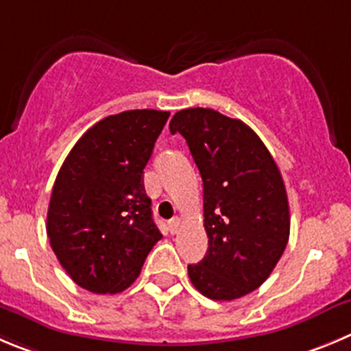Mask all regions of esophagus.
Segmentation results:
<instances>
[{
  "mask_svg": "<svg viewBox=\"0 0 351 351\" xmlns=\"http://www.w3.org/2000/svg\"><path fill=\"white\" fill-rule=\"evenodd\" d=\"M180 223H182V221H180V218L178 216H175V218H171V220L168 221V230L171 232V234H176L180 228Z\"/></svg>",
  "mask_w": 351,
  "mask_h": 351,
  "instance_id": "esophagus-1",
  "label": "esophagus"
}]
</instances>
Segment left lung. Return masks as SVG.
Returning a JSON list of instances; mask_svg holds the SVG:
<instances>
[{"label": "left lung", "mask_w": 351, "mask_h": 351, "mask_svg": "<svg viewBox=\"0 0 351 351\" xmlns=\"http://www.w3.org/2000/svg\"><path fill=\"white\" fill-rule=\"evenodd\" d=\"M186 140L204 192L208 251L189 265L195 289L232 301L258 289L289 241V204L282 175L247 124L213 109H183L169 123Z\"/></svg>", "instance_id": "8db88e82"}]
</instances>
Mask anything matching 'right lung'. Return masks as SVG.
Returning <instances> with one entry per match:
<instances>
[{
    "mask_svg": "<svg viewBox=\"0 0 351 351\" xmlns=\"http://www.w3.org/2000/svg\"><path fill=\"white\" fill-rule=\"evenodd\" d=\"M165 110H124L77 140L55 180L47 234L77 286L116 294L135 282L160 235L143 169L168 121Z\"/></svg>",
    "mask_w": 351,
    "mask_h": 351,
    "instance_id": "add662e5",
    "label": "right lung"
}]
</instances>
